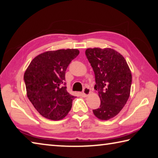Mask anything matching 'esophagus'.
I'll list each match as a JSON object with an SVG mask.
<instances>
[{"mask_svg":"<svg viewBox=\"0 0 158 158\" xmlns=\"http://www.w3.org/2000/svg\"><path fill=\"white\" fill-rule=\"evenodd\" d=\"M90 93V89L89 87L84 88V90H83V95H84V97H87Z\"/></svg>","mask_w":158,"mask_h":158,"instance_id":"obj_1","label":"esophagus"}]
</instances>
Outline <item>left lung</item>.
Returning <instances> with one entry per match:
<instances>
[{
	"instance_id": "obj_1",
	"label": "left lung",
	"mask_w": 158,
	"mask_h": 158,
	"mask_svg": "<svg viewBox=\"0 0 158 158\" xmlns=\"http://www.w3.org/2000/svg\"><path fill=\"white\" fill-rule=\"evenodd\" d=\"M85 56L94 71V89L101 101L93 112L100 120H109L122 110L130 97L132 73L124 57L111 48H89Z\"/></svg>"
}]
</instances>
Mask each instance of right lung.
<instances>
[{
	"label": "right lung",
	"instance_id": "right-lung-1",
	"mask_svg": "<svg viewBox=\"0 0 158 158\" xmlns=\"http://www.w3.org/2000/svg\"><path fill=\"white\" fill-rule=\"evenodd\" d=\"M79 53L77 49L49 51L35 57L26 69L27 97L46 118L58 121L70 111L75 97L67 91L64 81L66 69Z\"/></svg>",
	"mask_w": 158,
	"mask_h": 158
}]
</instances>
